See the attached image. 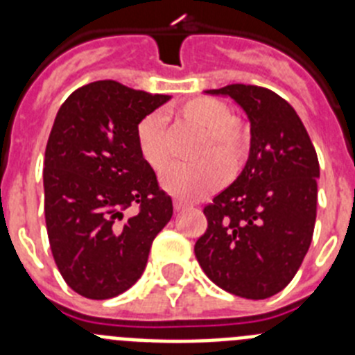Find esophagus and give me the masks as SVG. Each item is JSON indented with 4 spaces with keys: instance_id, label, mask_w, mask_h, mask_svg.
I'll list each match as a JSON object with an SVG mask.
<instances>
[{
    "instance_id": "obj_1",
    "label": "esophagus",
    "mask_w": 355,
    "mask_h": 355,
    "mask_svg": "<svg viewBox=\"0 0 355 355\" xmlns=\"http://www.w3.org/2000/svg\"><path fill=\"white\" fill-rule=\"evenodd\" d=\"M184 208H188L187 202H183V200H180V199L174 200V209H175V211H181V209H184Z\"/></svg>"
}]
</instances>
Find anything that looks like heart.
Instances as JSON below:
<instances>
[{"label":"heart","instance_id":"heart-1","mask_svg":"<svg viewBox=\"0 0 355 355\" xmlns=\"http://www.w3.org/2000/svg\"><path fill=\"white\" fill-rule=\"evenodd\" d=\"M175 117L206 130L196 165H172L162 174V187L181 199H200L215 192L227 180L229 171L243 165L250 147V135L243 121L231 117L229 106L215 97H192L175 108ZM140 158L153 171H163L171 159L167 131L159 115L144 117L135 131Z\"/></svg>","mask_w":355,"mask_h":355}]
</instances>
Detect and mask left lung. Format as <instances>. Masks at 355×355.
Instances as JSON below:
<instances>
[{"instance_id":"obj_1","label":"left lung","mask_w":355,"mask_h":355,"mask_svg":"<svg viewBox=\"0 0 355 355\" xmlns=\"http://www.w3.org/2000/svg\"><path fill=\"white\" fill-rule=\"evenodd\" d=\"M231 97L250 122L249 159L205 208L206 233L196 258L213 283L261 300L288 286L311 245L320 165L291 105L256 85L205 90Z\"/></svg>"}]
</instances>
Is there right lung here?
I'll list each match as a JSON object with an SVG mask.
<instances>
[{"mask_svg": "<svg viewBox=\"0 0 355 355\" xmlns=\"http://www.w3.org/2000/svg\"><path fill=\"white\" fill-rule=\"evenodd\" d=\"M171 96L94 81L56 114L44 158V213L53 258L81 297L124 293L144 274L172 199L140 158L135 131ZM139 208L135 216L125 211Z\"/></svg>", "mask_w": 355, "mask_h": 355, "instance_id": "add662e5", "label": "right lung"}]
</instances>
